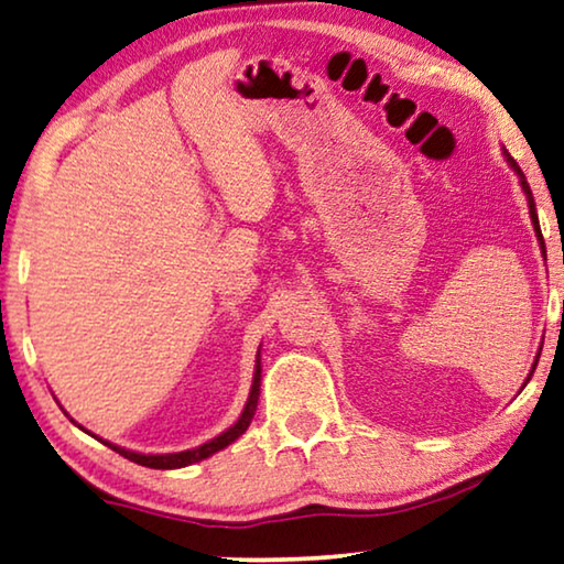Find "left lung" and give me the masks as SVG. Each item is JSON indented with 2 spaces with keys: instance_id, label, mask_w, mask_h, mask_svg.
<instances>
[{
  "instance_id": "8db88e82",
  "label": "left lung",
  "mask_w": 564,
  "mask_h": 564,
  "mask_svg": "<svg viewBox=\"0 0 564 564\" xmlns=\"http://www.w3.org/2000/svg\"><path fill=\"white\" fill-rule=\"evenodd\" d=\"M503 156H507V162H509V166L511 170L517 172V176H519V184H522V189H524V195H527V202H529V217H532V225H534V235H536V240H540V248H542V253L547 256V250H544V238H542V230H540V217H536V207H534V197H532V189H529V184H527V176H524V172L519 170V164L514 162V159H511V154H507V149H503ZM547 260V258H544ZM540 351H542V347H540ZM536 362H540V355L534 357V365H532V372H529V377L524 380V384L532 380V375H534V369H536Z\"/></svg>"
}]
</instances>
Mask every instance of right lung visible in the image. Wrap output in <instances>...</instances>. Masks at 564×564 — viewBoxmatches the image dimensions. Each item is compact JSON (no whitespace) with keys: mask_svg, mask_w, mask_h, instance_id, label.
Listing matches in <instances>:
<instances>
[{"mask_svg":"<svg viewBox=\"0 0 564 564\" xmlns=\"http://www.w3.org/2000/svg\"><path fill=\"white\" fill-rule=\"evenodd\" d=\"M258 394H260V349H258V357H256L253 388H250V394H248L246 408H242L240 417L235 420V425H230L228 431L217 435V438L207 441V443H202V445H197V448H192V451H182V453H159V456H147V453L126 451V448H121V445H113V443H108V441H104V443L108 445V448H113L116 453H121L123 458H129V460H133V464L147 466V468H164V470H170V468H184V466L199 464V460L209 458V456H213V453L223 451V448H228L230 443L238 441L240 435L248 431L250 420H253V415H256V408H258Z\"/></svg>","mask_w":564,"mask_h":564,"instance_id":"obj_1","label":"right lung"}]
</instances>
